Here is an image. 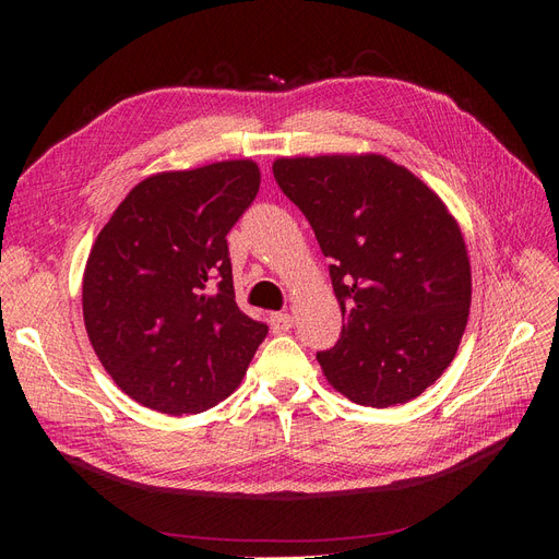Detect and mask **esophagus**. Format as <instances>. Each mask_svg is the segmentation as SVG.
<instances>
[{"mask_svg": "<svg viewBox=\"0 0 559 559\" xmlns=\"http://www.w3.org/2000/svg\"><path fill=\"white\" fill-rule=\"evenodd\" d=\"M270 326H273L275 333H284L294 326V317L286 312H273L270 314Z\"/></svg>", "mask_w": 559, "mask_h": 559, "instance_id": "34e87169", "label": "esophagus"}]
</instances>
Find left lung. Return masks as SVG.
Segmentation results:
<instances>
[{
    "instance_id": "obj_1",
    "label": "left lung",
    "mask_w": 559,
    "mask_h": 559,
    "mask_svg": "<svg viewBox=\"0 0 559 559\" xmlns=\"http://www.w3.org/2000/svg\"><path fill=\"white\" fill-rule=\"evenodd\" d=\"M284 195L331 259L343 333L317 361L359 405L408 403L452 364L468 321L460 224L429 186L380 154L277 158Z\"/></svg>"
}]
</instances>
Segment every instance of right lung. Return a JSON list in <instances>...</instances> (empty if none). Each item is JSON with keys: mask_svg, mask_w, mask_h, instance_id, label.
Returning a JSON list of instances; mask_svg holds the SVG:
<instances>
[{"mask_svg": "<svg viewBox=\"0 0 559 559\" xmlns=\"http://www.w3.org/2000/svg\"><path fill=\"white\" fill-rule=\"evenodd\" d=\"M259 165L156 173L123 198L83 270V324L111 380L165 415H195L240 386L267 326L233 289L226 235L259 193Z\"/></svg>", "mask_w": 559, "mask_h": 559, "instance_id": "1", "label": "right lung"}]
</instances>
